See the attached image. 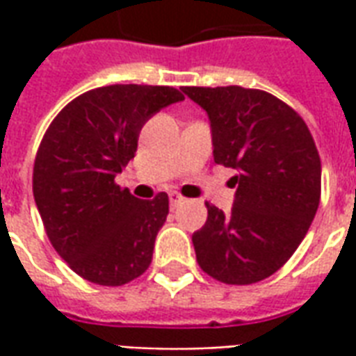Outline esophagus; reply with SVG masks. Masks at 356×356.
<instances>
[{
	"instance_id": "1",
	"label": "esophagus",
	"mask_w": 356,
	"mask_h": 356,
	"mask_svg": "<svg viewBox=\"0 0 356 356\" xmlns=\"http://www.w3.org/2000/svg\"><path fill=\"white\" fill-rule=\"evenodd\" d=\"M170 202H171V206H177V204L183 202V196H181L179 193H170Z\"/></svg>"
}]
</instances>
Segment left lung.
I'll return each instance as SVG.
<instances>
[{
    "mask_svg": "<svg viewBox=\"0 0 356 356\" xmlns=\"http://www.w3.org/2000/svg\"><path fill=\"white\" fill-rule=\"evenodd\" d=\"M208 112L213 160L238 171L229 216L211 204L193 234L196 261L219 282L275 275L305 238L321 204V156L290 104L261 89L183 88Z\"/></svg>",
    "mask_w": 356,
    "mask_h": 356,
    "instance_id": "8db88e82",
    "label": "left lung"
}]
</instances>
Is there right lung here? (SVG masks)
Listing matches in <instances>:
<instances>
[{
    "label": "right lung",
    "mask_w": 356,
    "mask_h": 356,
    "mask_svg": "<svg viewBox=\"0 0 356 356\" xmlns=\"http://www.w3.org/2000/svg\"><path fill=\"white\" fill-rule=\"evenodd\" d=\"M185 95L170 86L116 83L66 104L43 135L32 188L47 238L76 275L99 286H124L152 261L170 213L158 193L139 200L114 177L135 158L143 125Z\"/></svg>",
    "instance_id": "1"
}]
</instances>
